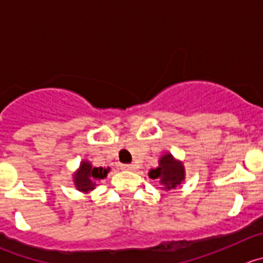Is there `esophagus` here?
<instances>
[{"label": "esophagus", "mask_w": 263, "mask_h": 263, "mask_svg": "<svg viewBox=\"0 0 263 263\" xmlns=\"http://www.w3.org/2000/svg\"><path fill=\"white\" fill-rule=\"evenodd\" d=\"M121 168L124 171H132L134 170V164H122Z\"/></svg>", "instance_id": "1"}]
</instances>
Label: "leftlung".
Segmentation results:
<instances>
[{
    "instance_id": "8db88e82",
    "label": "left lung",
    "mask_w": 263,
    "mask_h": 263,
    "mask_svg": "<svg viewBox=\"0 0 263 263\" xmlns=\"http://www.w3.org/2000/svg\"><path fill=\"white\" fill-rule=\"evenodd\" d=\"M149 177L159 180L163 190L170 191L185 180V168L182 163L172 157V154H164L159 159V165L155 170H150Z\"/></svg>"
}]
</instances>
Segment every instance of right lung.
<instances>
[{"mask_svg":"<svg viewBox=\"0 0 263 263\" xmlns=\"http://www.w3.org/2000/svg\"><path fill=\"white\" fill-rule=\"evenodd\" d=\"M110 168L92 167V164L90 162L83 160L77 172L74 173V177H73L76 187H77V190L83 191V193L93 190L96 186V182L99 180H101V178H105Z\"/></svg>","mask_w":263,"mask_h":263,"instance_id":"obj_1","label":"right lung"}]
</instances>
